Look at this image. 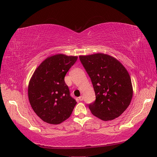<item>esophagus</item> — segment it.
<instances>
[{
    "mask_svg": "<svg viewBox=\"0 0 157 157\" xmlns=\"http://www.w3.org/2000/svg\"><path fill=\"white\" fill-rule=\"evenodd\" d=\"M78 98H79V100L80 101H82L83 99H84V96H80Z\"/></svg>",
    "mask_w": 157,
    "mask_h": 157,
    "instance_id": "1",
    "label": "esophagus"
}]
</instances>
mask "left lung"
Segmentation results:
<instances>
[{"label":"left lung","instance_id":"obj_1","mask_svg":"<svg viewBox=\"0 0 157 157\" xmlns=\"http://www.w3.org/2000/svg\"><path fill=\"white\" fill-rule=\"evenodd\" d=\"M79 58L91 78L96 94V101L89 105L90 111L104 121L121 116L133 96L126 69L115 58L103 53L82 55Z\"/></svg>","mask_w":157,"mask_h":157}]
</instances>
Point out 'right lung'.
Here are the masks:
<instances>
[{
	"label": "right lung",
	"instance_id": "1",
	"mask_svg": "<svg viewBox=\"0 0 157 157\" xmlns=\"http://www.w3.org/2000/svg\"><path fill=\"white\" fill-rule=\"evenodd\" d=\"M77 58L63 54L52 55L33 73L28 97L33 111L44 122L59 124L72 113L77 101L71 97L64 77Z\"/></svg>",
	"mask_w": 157,
	"mask_h": 157
}]
</instances>
